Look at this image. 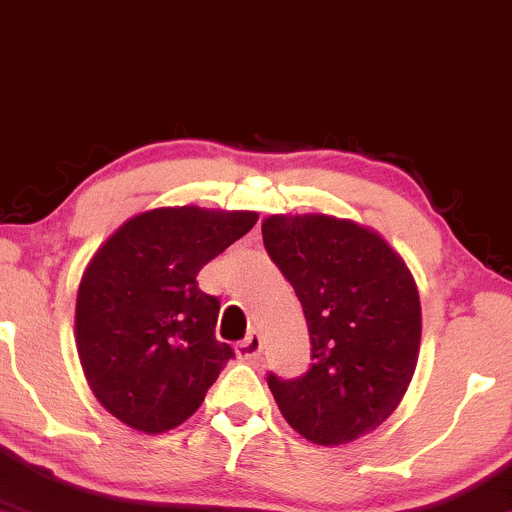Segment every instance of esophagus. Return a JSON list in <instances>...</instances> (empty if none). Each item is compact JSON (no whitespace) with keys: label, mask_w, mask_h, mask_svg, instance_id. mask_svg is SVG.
I'll return each instance as SVG.
<instances>
[{"label":"esophagus","mask_w":512,"mask_h":512,"mask_svg":"<svg viewBox=\"0 0 512 512\" xmlns=\"http://www.w3.org/2000/svg\"><path fill=\"white\" fill-rule=\"evenodd\" d=\"M261 350H263V342H261V335H258V333H249L237 345L239 359H244V362H254V359L261 357Z\"/></svg>","instance_id":"esophagus-1"}]
</instances>
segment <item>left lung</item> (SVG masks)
I'll return each instance as SVG.
<instances>
[{
  "label": "left lung",
  "instance_id": "left-lung-1",
  "mask_svg": "<svg viewBox=\"0 0 512 512\" xmlns=\"http://www.w3.org/2000/svg\"><path fill=\"white\" fill-rule=\"evenodd\" d=\"M261 232L311 338L309 371L290 381L268 374L270 393L311 443L357 441L393 414L417 366L422 306L410 268L352 220L270 215Z\"/></svg>",
  "mask_w": 512,
  "mask_h": 512
}]
</instances>
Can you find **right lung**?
Segmentation results:
<instances>
[{"instance_id": "add662e5", "label": "right lung", "mask_w": 512, "mask_h": 512, "mask_svg": "<svg viewBox=\"0 0 512 512\" xmlns=\"http://www.w3.org/2000/svg\"><path fill=\"white\" fill-rule=\"evenodd\" d=\"M251 210L155 208L126 220L90 258L76 297V347L95 398L136 431L194 414L232 347L198 270L256 225Z\"/></svg>"}]
</instances>
